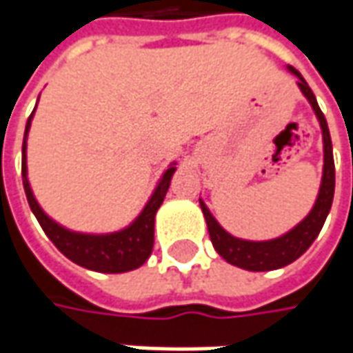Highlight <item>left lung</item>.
Wrapping results in <instances>:
<instances>
[{
	"label": "left lung",
	"mask_w": 353,
	"mask_h": 353,
	"mask_svg": "<svg viewBox=\"0 0 353 353\" xmlns=\"http://www.w3.org/2000/svg\"><path fill=\"white\" fill-rule=\"evenodd\" d=\"M292 74L299 78V88L306 96V100L310 102L314 114L319 117L320 128H322V139H324V174H322V184H320L319 198L314 208L306 216L305 220L296 228H292L289 234L271 239V241H245V239H237L230 236L222 225L214 220L210 210L206 208L204 202H200V208L204 212L206 224H208V234H210L212 245L224 257L228 263L248 269V271H273L279 267L292 263L294 259H299L305 253L312 241L319 237L322 225L326 222V216L332 208L334 200V184H336V169H334V155H332V139H330V131L326 117L320 112L319 102L312 94V90L308 88L306 80L301 76L299 70H294L289 66Z\"/></svg>",
	"instance_id": "left-lung-1"
}]
</instances>
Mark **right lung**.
<instances>
[{
	"mask_svg": "<svg viewBox=\"0 0 353 353\" xmlns=\"http://www.w3.org/2000/svg\"><path fill=\"white\" fill-rule=\"evenodd\" d=\"M33 114L29 116L27 128H25L21 174H23V186H25V194H27V200H29V206L33 210L34 218L39 220L41 228L45 230L48 239L70 261H74L76 265H82L86 269H92V271L125 273V271L141 267L149 259L151 251H153L155 214L159 210V206L163 204L167 190H169L170 176L174 172V167H170L163 174V179L155 188L153 196L149 198L147 206L135 218V222L128 225L125 230L116 232V234H108V236H90V234H76V232H70V230H64L62 225L52 222L47 214L41 210V206L37 204L33 192H31L29 181H27V153L25 151H27V131L31 128Z\"/></svg>",
	"mask_w": 353,
	"mask_h": 353,
	"instance_id": "1",
	"label": "right lung"
}]
</instances>
